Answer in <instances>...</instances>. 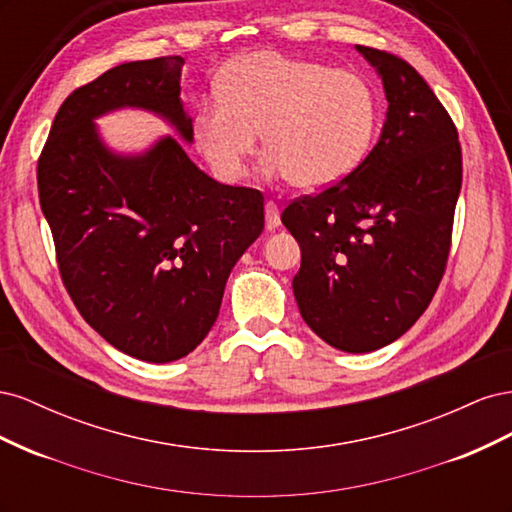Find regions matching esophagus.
Wrapping results in <instances>:
<instances>
[{"instance_id":"34e87169","label":"esophagus","mask_w":512,"mask_h":512,"mask_svg":"<svg viewBox=\"0 0 512 512\" xmlns=\"http://www.w3.org/2000/svg\"><path fill=\"white\" fill-rule=\"evenodd\" d=\"M265 220H267V228L275 230L280 226V209L273 203V200H267L265 203Z\"/></svg>"}]
</instances>
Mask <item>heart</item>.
Segmentation results:
<instances>
[{
	"label": "heart",
	"mask_w": 512,
	"mask_h": 512,
	"mask_svg": "<svg viewBox=\"0 0 512 512\" xmlns=\"http://www.w3.org/2000/svg\"><path fill=\"white\" fill-rule=\"evenodd\" d=\"M218 98L198 106L194 138L215 175L237 181L256 151L299 190H322L363 162L378 126V96L363 76L312 59L250 53L230 61Z\"/></svg>",
	"instance_id": "b5f03b06"
}]
</instances>
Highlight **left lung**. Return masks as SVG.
Masks as SVG:
<instances>
[{
  "instance_id": "1",
  "label": "left lung",
  "mask_w": 512,
  "mask_h": 512,
  "mask_svg": "<svg viewBox=\"0 0 512 512\" xmlns=\"http://www.w3.org/2000/svg\"><path fill=\"white\" fill-rule=\"evenodd\" d=\"M382 76L389 111L352 173L290 200L282 224L301 247L292 290L324 342L371 352L404 335L436 294L461 190L455 123L406 59L356 46Z\"/></svg>"
}]
</instances>
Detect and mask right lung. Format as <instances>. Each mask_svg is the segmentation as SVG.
Wrapping results in <instances>:
<instances>
[{"label":"right lung","mask_w":512,"mask_h":512,"mask_svg":"<svg viewBox=\"0 0 512 512\" xmlns=\"http://www.w3.org/2000/svg\"><path fill=\"white\" fill-rule=\"evenodd\" d=\"M185 59L130 61L76 87L38 158V196L57 269L91 329L134 359L190 354L220 312L230 269L265 228V198L205 175L173 138L113 156L91 119L119 106L166 117L192 141L179 102Z\"/></svg>","instance_id":"add662e5"}]
</instances>
